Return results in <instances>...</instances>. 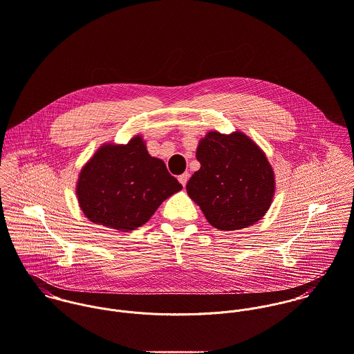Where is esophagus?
<instances>
[{
	"instance_id": "esophagus-1",
	"label": "esophagus",
	"mask_w": 354,
	"mask_h": 354,
	"mask_svg": "<svg viewBox=\"0 0 354 354\" xmlns=\"http://www.w3.org/2000/svg\"><path fill=\"white\" fill-rule=\"evenodd\" d=\"M178 179H179V182L182 183V186H186V183H187V180H189V174L185 172V174H182Z\"/></svg>"
}]
</instances>
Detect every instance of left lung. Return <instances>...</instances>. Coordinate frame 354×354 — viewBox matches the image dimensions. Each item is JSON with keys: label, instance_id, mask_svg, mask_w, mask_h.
<instances>
[{"label": "left lung", "instance_id": "1", "mask_svg": "<svg viewBox=\"0 0 354 354\" xmlns=\"http://www.w3.org/2000/svg\"><path fill=\"white\" fill-rule=\"evenodd\" d=\"M201 168L186 185L189 197L217 230L257 223L271 207L275 178L264 151L243 133L211 131L196 153Z\"/></svg>", "mask_w": 354, "mask_h": 354}]
</instances>
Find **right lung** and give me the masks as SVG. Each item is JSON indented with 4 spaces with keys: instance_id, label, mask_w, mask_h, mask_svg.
<instances>
[{
    "instance_id": "1",
    "label": "right lung",
    "mask_w": 354,
    "mask_h": 354,
    "mask_svg": "<svg viewBox=\"0 0 354 354\" xmlns=\"http://www.w3.org/2000/svg\"><path fill=\"white\" fill-rule=\"evenodd\" d=\"M179 190L182 185L162 160L147 153L140 136L127 145H102L76 183L79 207L90 221L126 232L141 227Z\"/></svg>"
}]
</instances>
